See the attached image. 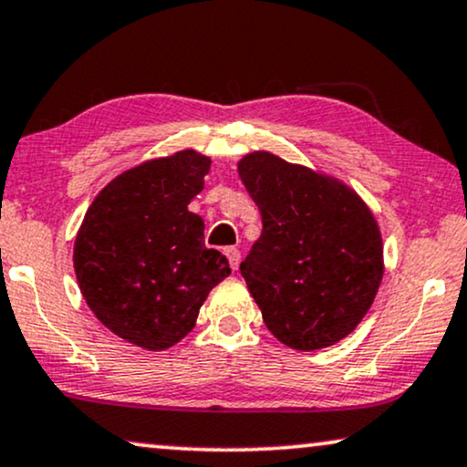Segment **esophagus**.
Wrapping results in <instances>:
<instances>
[{"mask_svg":"<svg viewBox=\"0 0 467 467\" xmlns=\"http://www.w3.org/2000/svg\"><path fill=\"white\" fill-rule=\"evenodd\" d=\"M226 256H228L230 266H233V271H237L239 269V263H241V252L237 250V247H228Z\"/></svg>","mask_w":467,"mask_h":467,"instance_id":"esophagus-1","label":"esophagus"}]
</instances>
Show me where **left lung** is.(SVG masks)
I'll return each mask as SVG.
<instances>
[{"mask_svg":"<svg viewBox=\"0 0 467 467\" xmlns=\"http://www.w3.org/2000/svg\"><path fill=\"white\" fill-rule=\"evenodd\" d=\"M237 171L263 217L241 275L266 328L292 350L337 344L369 312L384 275L374 213L344 182L275 153H245Z\"/></svg>","mask_w":467,"mask_h":467,"instance_id":"8db88e82","label":"left lung"}]
</instances>
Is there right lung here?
<instances>
[{"instance_id":"1","label":"right lung","mask_w":467,"mask_h":467,"mask_svg":"<svg viewBox=\"0 0 467 467\" xmlns=\"http://www.w3.org/2000/svg\"><path fill=\"white\" fill-rule=\"evenodd\" d=\"M211 158L183 149L123 171L93 198L74 241V273L96 318L117 337L158 352L196 325L204 298L230 275L204 247L188 204Z\"/></svg>"}]
</instances>
